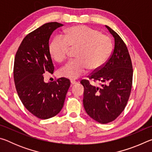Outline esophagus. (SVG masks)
Masks as SVG:
<instances>
[{"label": "esophagus", "mask_w": 152, "mask_h": 152, "mask_svg": "<svg viewBox=\"0 0 152 152\" xmlns=\"http://www.w3.org/2000/svg\"><path fill=\"white\" fill-rule=\"evenodd\" d=\"M70 82H71V84L72 85H74V84H77V82L75 81V80H70Z\"/></svg>", "instance_id": "34e87169"}]
</instances>
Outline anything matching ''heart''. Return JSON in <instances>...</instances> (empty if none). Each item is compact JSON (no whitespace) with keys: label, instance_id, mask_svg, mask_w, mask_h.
I'll return each mask as SVG.
<instances>
[{"label":"heart","instance_id":"b5f03b06","mask_svg":"<svg viewBox=\"0 0 152 152\" xmlns=\"http://www.w3.org/2000/svg\"><path fill=\"white\" fill-rule=\"evenodd\" d=\"M77 48L75 57L60 68L61 76L76 79L86 72L101 68L112 50L111 39L94 29L84 25L72 27L65 32V37L58 35L50 45L51 55L61 62L68 57L70 48Z\"/></svg>","mask_w":152,"mask_h":152}]
</instances>
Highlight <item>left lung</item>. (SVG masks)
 <instances>
[{
  "label": "left lung",
  "mask_w": 152,
  "mask_h": 152,
  "mask_svg": "<svg viewBox=\"0 0 152 152\" xmlns=\"http://www.w3.org/2000/svg\"><path fill=\"white\" fill-rule=\"evenodd\" d=\"M115 39V47L106 63L90 79L100 82L101 86H92L82 80L83 104L92 119L102 124L114 121L127 105L132 87L133 67L127 46L117 33L105 25Z\"/></svg>",
  "instance_id": "8db88e82"
}]
</instances>
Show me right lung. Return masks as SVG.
<instances>
[{"mask_svg": "<svg viewBox=\"0 0 152 152\" xmlns=\"http://www.w3.org/2000/svg\"><path fill=\"white\" fill-rule=\"evenodd\" d=\"M63 26L48 23L25 36L18 48L14 62V81L19 97L25 107L41 119L56 116L64 106L70 86L68 79L44 82L43 74L53 73L49 39L53 31Z\"/></svg>", "mask_w": 152, "mask_h": 152, "instance_id": "1", "label": "right lung"}]
</instances>
